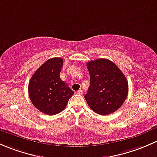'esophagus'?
I'll use <instances>...</instances> for the list:
<instances>
[{"instance_id":"esophagus-1","label":"esophagus","mask_w":157,"mask_h":157,"mask_svg":"<svg viewBox=\"0 0 157 157\" xmlns=\"http://www.w3.org/2000/svg\"><path fill=\"white\" fill-rule=\"evenodd\" d=\"M77 94H78L82 95V94H83V90H78V91H77Z\"/></svg>"}]
</instances>
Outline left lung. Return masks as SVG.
<instances>
[{"label":"left lung","instance_id":"left-lung-1","mask_svg":"<svg viewBox=\"0 0 157 157\" xmlns=\"http://www.w3.org/2000/svg\"><path fill=\"white\" fill-rule=\"evenodd\" d=\"M90 86L85 98L94 112L113 113L125 102L128 92V81L116 64L107 59H98L87 63Z\"/></svg>","mask_w":157,"mask_h":157}]
</instances>
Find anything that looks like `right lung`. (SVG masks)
<instances>
[{"mask_svg": "<svg viewBox=\"0 0 157 157\" xmlns=\"http://www.w3.org/2000/svg\"><path fill=\"white\" fill-rule=\"evenodd\" d=\"M63 64L62 58L54 57L44 63L29 83V95L32 104L44 114L62 112L74 92L59 77Z\"/></svg>", "mask_w": 157, "mask_h": 157, "instance_id": "add662e5", "label": "right lung"}]
</instances>
